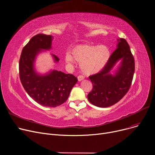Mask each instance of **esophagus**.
Segmentation results:
<instances>
[{
  "label": "esophagus",
  "instance_id": "1",
  "mask_svg": "<svg viewBox=\"0 0 155 155\" xmlns=\"http://www.w3.org/2000/svg\"><path fill=\"white\" fill-rule=\"evenodd\" d=\"M78 79L79 81H82V80L84 79V77L83 76H81V75L78 76Z\"/></svg>",
  "mask_w": 155,
  "mask_h": 155
}]
</instances>
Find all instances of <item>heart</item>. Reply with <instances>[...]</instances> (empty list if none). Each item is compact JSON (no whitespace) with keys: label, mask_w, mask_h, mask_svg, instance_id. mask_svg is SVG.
Listing matches in <instances>:
<instances>
[{"label":"heart","mask_w":155,"mask_h":155,"mask_svg":"<svg viewBox=\"0 0 155 155\" xmlns=\"http://www.w3.org/2000/svg\"><path fill=\"white\" fill-rule=\"evenodd\" d=\"M71 55H65V61L72 65L75 60L80 64L81 69L86 75L97 74L104 68L110 57V48L104 45H79L74 47Z\"/></svg>","instance_id":"b5f03b06"}]
</instances>
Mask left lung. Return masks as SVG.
<instances>
[{"mask_svg":"<svg viewBox=\"0 0 155 155\" xmlns=\"http://www.w3.org/2000/svg\"><path fill=\"white\" fill-rule=\"evenodd\" d=\"M117 49L100 72L89 77L93 90L87 94V99L93 105L105 108L120 101L129 91L133 79L134 58L129 45L124 38L118 39ZM121 60V65L114 75L110 71L115 64Z\"/></svg>","mask_w":155,"mask_h":155,"instance_id":"left-lung-1","label":"left lung"}]
</instances>
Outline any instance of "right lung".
I'll use <instances>...</instances> for the list:
<instances>
[{
  "mask_svg": "<svg viewBox=\"0 0 155 155\" xmlns=\"http://www.w3.org/2000/svg\"><path fill=\"white\" fill-rule=\"evenodd\" d=\"M52 36L38 34L24 47L19 62L21 82L25 91L38 104L48 107L59 106L68 100L78 79L72 74L52 70L46 74L35 71V58L42 50L51 48ZM54 61L59 58L52 54Z\"/></svg>",
  "mask_w": 155,
  "mask_h": 155,
  "instance_id": "add662e5",
  "label": "right lung"
}]
</instances>
